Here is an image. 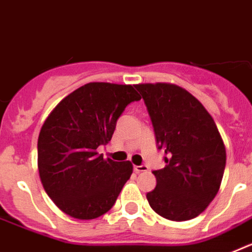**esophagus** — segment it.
Returning <instances> with one entry per match:
<instances>
[{
    "instance_id": "1",
    "label": "esophagus",
    "mask_w": 252,
    "mask_h": 252,
    "mask_svg": "<svg viewBox=\"0 0 252 252\" xmlns=\"http://www.w3.org/2000/svg\"><path fill=\"white\" fill-rule=\"evenodd\" d=\"M133 170H135V173H142V171H146L148 170V166L146 165H135L133 166Z\"/></svg>"
}]
</instances>
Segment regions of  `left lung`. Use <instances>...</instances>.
Returning <instances> with one entry per match:
<instances>
[{"instance_id": "1", "label": "left lung", "mask_w": 252, "mask_h": 252, "mask_svg": "<svg viewBox=\"0 0 252 252\" xmlns=\"http://www.w3.org/2000/svg\"><path fill=\"white\" fill-rule=\"evenodd\" d=\"M148 107L166 165L153 171L157 187L146 194L151 208L170 221L201 215L218 193L226 148L215 120L187 90L171 83L135 86Z\"/></svg>"}]
</instances>
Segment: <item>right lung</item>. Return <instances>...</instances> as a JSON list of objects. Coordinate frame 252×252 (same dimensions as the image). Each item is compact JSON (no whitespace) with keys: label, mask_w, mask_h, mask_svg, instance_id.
<instances>
[{"label":"right lung","mask_w":252,"mask_h":252,"mask_svg":"<svg viewBox=\"0 0 252 252\" xmlns=\"http://www.w3.org/2000/svg\"><path fill=\"white\" fill-rule=\"evenodd\" d=\"M140 98L131 84L92 82L49 113L37 139V168L45 192L64 213L93 220L112 208L132 164L104 159L97 148L108 144L126 106Z\"/></svg>","instance_id":"1"}]
</instances>
